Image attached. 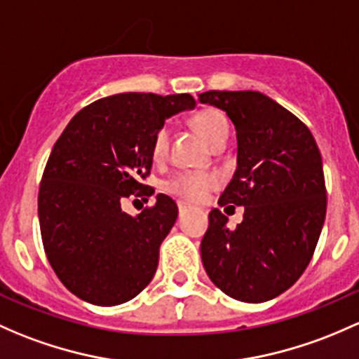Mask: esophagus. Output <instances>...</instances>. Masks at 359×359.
<instances>
[{
	"label": "esophagus",
	"mask_w": 359,
	"mask_h": 359,
	"mask_svg": "<svg viewBox=\"0 0 359 359\" xmlns=\"http://www.w3.org/2000/svg\"><path fill=\"white\" fill-rule=\"evenodd\" d=\"M187 210H189V206L184 205V203H179V213H180V217H182L184 213H187Z\"/></svg>",
	"instance_id": "34e87169"
}]
</instances>
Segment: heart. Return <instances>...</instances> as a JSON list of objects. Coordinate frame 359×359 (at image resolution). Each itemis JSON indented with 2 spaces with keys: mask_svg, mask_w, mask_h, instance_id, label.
Masks as SVG:
<instances>
[{
  "mask_svg": "<svg viewBox=\"0 0 359 359\" xmlns=\"http://www.w3.org/2000/svg\"><path fill=\"white\" fill-rule=\"evenodd\" d=\"M192 127L199 132L203 139L215 148V146L227 142L229 137V120L220 110L206 108L196 113L191 120ZM168 148V129L161 127L156 130L153 137V156L156 160L165 156ZM218 184V177L213 173H199V172H180L175 177L165 182V191L177 196L186 201L198 203L208 196L211 189H215Z\"/></svg>",
  "mask_w": 359,
  "mask_h": 359,
  "instance_id": "heart-1",
  "label": "heart"
}]
</instances>
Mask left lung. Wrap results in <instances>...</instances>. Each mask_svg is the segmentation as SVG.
<instances>
[{
	"label": "left lung",
	"instance_id": "1",
	"mask_svg": "<svg viewBox=\"0 0 359 359\" xmlns=\"http://www.w3.org/2000/svg\"><path fill=\"white\" fill-rule=\"evenodd\" d=\"M199 101L236 126L237 168L218 205L244 206L236 229L210 211L203 266L233 299H273L303 275L318 243L327 213L322 154L308 127L266 94L208 90Z\"/></svg>",
	"mask_w": 359,
	"mask_h": 359
}]
</instances>
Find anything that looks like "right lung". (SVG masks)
<instances>
[{
    "mask_svg": "<svg viewBox=\"0 0 359 359\" xmlns=\"http://www.w3.org/2000/svg\"><path fill=\"white\" fill-rule=\"evenodd\" d=\"M191 94L122 93L82 108L62 132L39 187L41 237L53 270L81 299L115 306L151 278L160 246L179 215L165 194L132 217L126 198L148 201L142 184L153 165V137L165 120L192 110Z\"/></svg>",
    "mask_w": 359,
    "mask_h": 359,
    "instance_id": "obj_1",
    "label": "right lung"
}]
</instances>
